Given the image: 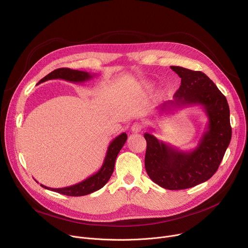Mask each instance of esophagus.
Instances as JSON below:
<instances>
[{"label":"esophagus","instance_id":"34e87169","mask_svg":"<svg viewBox=\"0 0 248 248\" xmlns=\"http://www.w3.org/2000/svg\"><path fill=\"white\" fill-rule=\"evenodd\" d=\"M141 128H142V124H139V123H135V124H133V125L131 126V132H133V133L140 132Z\"/></svg>","mask_w":248,"mask_h":248}]
</instances>
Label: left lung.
<instances>
[{"instance_id":"1","label":"left lung","mask_w":248,"mask_h":248,"mask_svg":"<svg viewBox=\"0 0 248 248\" xmlns=\"http://www.w3.org/2000/svg\"><path fill=\"white\" fill-rule=\"evenodd\" d=\"M170 68L182 78L172 101L158 108L160 114L191 106H201L208 122L194 149L183 151L145 132L147 142L145 169L149 178L161 187L180 190L193 187L213 175L232 138L230 108L226 97L205 74L182 66Z\"/></svg>"}]
</instances>
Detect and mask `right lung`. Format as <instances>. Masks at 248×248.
<instances>
[{"label": "right lung", "mask_w": 248, "mask_h": 248, "mask_svg": "<svg viewBox=\"0 0 248 248\" xmlns=\"http://www.w3.org/2000/svg\"><path fill=\"white\" fill-rule=\"evenodd\" d=\"M94 77L95 75H91L86 72H81V70L62 67V68H57L53 70L52 73H50L45 78H43L38 83H42L51 79H63L69 82L82 83L92 79ZM126 139H127V135L124 132L117 136L115 139H113L108 147L107 153H106L103 165L100 168V170L97 172L90 175L89 178L85 179L84 181L77 185L66 186V187H62V188H52L43 185H40V186L48 190H52L67 196H83L101 189L106 184L109 182L111 175L114 171L117 156L121 151V149L123 148V146L124 145Z\"/></svg>", "instance_id": "right-lung-1"}]
</instances>
